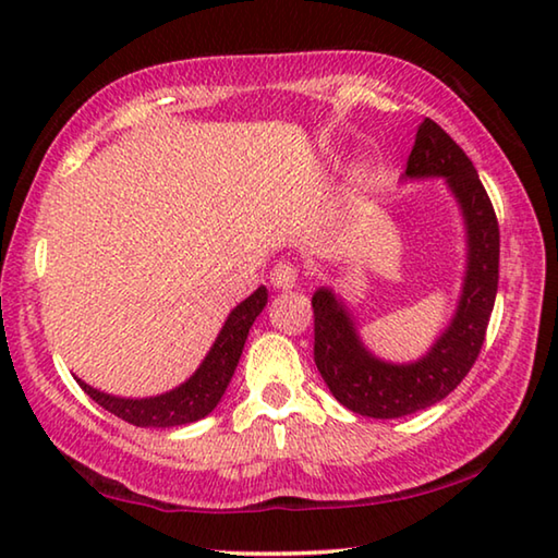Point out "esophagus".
I'll return each instance as SVG.
<instances>
[{
	"mask_svg": "<svg viewBox=\"0 0 558 558\" xmlns=\"http://www.w3.org/2000/svg\"><path fill=\"white\" fill-rule=\"evenodd\" d=\"M295 280H298V270L292 268L290 263H278V266L270 272L272 288H278V290H290L292 286H295Z\"/></svg>",
	"mask_w": 558,
	"mask_h": 558,
	"instance_id": "1",
	"label": "esophagus"
}]
</instances>
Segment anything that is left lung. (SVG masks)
I'll use <instances>...</instances> for the list:
<instances>
[{
    "label": "left lung",
    "instance_id": "1",
    "mask_svg": "<svg viewBox=\"0 0 558 558\" xmlns=\"http://www.w3.org/2000/svg\"><path fill=\"white\" fill-rule=\"evenodd\" d=\"M403 182L446 179L465 226V272L448 327L413 362H386L359 337L342 295L317 288L315 364L327 389L349 411L369 418H401L430 409L465 379L483 349L499 280V226L477 169L438 122L426 118L415 132Z\"/></svg>",
    "mask_w": 558,
    "mask_h": 558
}]
</instances>
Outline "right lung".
Returning a JSON list of instances; mask_svg holds the SVG:
<instances>
[{"label":"right lung","mask_w":558,"mask_h":558,"mask_svg":"<svg viewBox=\"0 0 558 558\" xmlns=\"http://www.w3.org/2000/svg\"><path fill=\"white\" fill-rule=\"evenodd\" d=\"M268 305V290L260 286L253 295L245 298L235 305L226 323L221 327L219 337L214 339L209 352H206L204 362L184 384L174 386L172 391L147 396V399H122V396H112L100 389H93L90 384H81L93 401L102 405L108 413L118 415V418L132 423L140 428H174L186 426L209 415L221 396L229 389V381L239 366V359L243 354V344L248 339V329L256 323V317Z\"/></svg>","instance_id":"1"}]
</instances>
